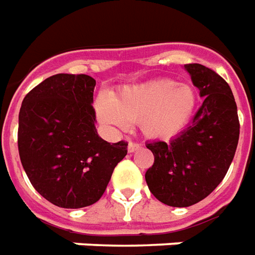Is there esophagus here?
<instances>
[{
	"label": "esophagus",
	"mask_w": 255,
	"mask_h": 255,
	"mask_svg": "<svg viewBox=\"0 0 255 255\" xmlns=\"http://www.w3.org/2000/svg\"><path fill=\"white\" fill-rule=\"evenodd\" d=\"M140 147H142V144H139V143L129 142V143H128V151H129V152L136 151L137 148H140Z\"/></svg>",
	"instance_id": "obj_1"
}]
</instances>
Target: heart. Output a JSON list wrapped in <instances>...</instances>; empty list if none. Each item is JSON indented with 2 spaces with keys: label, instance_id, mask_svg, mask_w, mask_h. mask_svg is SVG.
<instances>
[{
  "label": "heart",
  "instance_id": "heart-1",
  "mask_svg": "<svg viewBox=\"0 0 255 255\" xmlns=\"http://www.w3.org/2000/svg\"><path fill=\"white\" fill-rule=\"evenodd\" d=\"M196 103L189 85L159 80L124 88L111 101H97L96 111L104 124L124 128L128 122L139 123L146 137L170 139L188 126Z\"/></svg>",
  "mask_w": 255,
  "mask_h": 255
}]
</instances>
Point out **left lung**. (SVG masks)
I'll return each mask as SVG.
<instances>
[{
	"instance_id": "8db88e82",
	"label": "left lung",
	"mask_w": 255,
	"mask_h": 255,
	"mask_svg": "<svg viewBox=\"0 0 255 255\" xmlns=\"http://www.w3.org/2000/svg\"><path fill=\"white\" fill-rule=\"evenodd\" d=\"M204 99L189 127L170 142L146 147L154 163L146 171L152 195L170 207H189L211 195L222 182L239 140V119L231 88L214 70L185 65Z\"/></svg>"
}]
</instances>
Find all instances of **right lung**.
Listing matches in <instances>:
<instances>
[{
    "label": "right lung",
    "mask_w": 255,
    "mask_h": 255,
    "mask_svg": "<svg viewBox=\"0 0 255 255\" xmlns=\"http://www.w3.org/2000/svg\"><path fill=\"white\" fill-rule=\"evenodd\" d=\"M86 74H56L24 97L17 144L32 186L60 208L101 199L128 143H108L96 129L93 90Z\"/></svg>",
    "instance_id": "right-lung-1"
}]
</instances>
